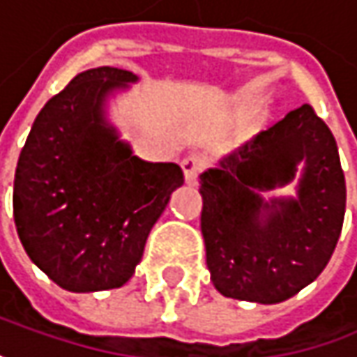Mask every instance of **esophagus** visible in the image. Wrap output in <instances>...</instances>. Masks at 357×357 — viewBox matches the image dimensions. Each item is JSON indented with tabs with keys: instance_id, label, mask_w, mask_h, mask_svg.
I'll return each instance as SVG.
<instances>
[{
	"instance_id": "34e87169",
	"label": "esophagus",
	"mask_w": 357,
	"mask_h": 357,
	"mask_svg": "<svg viewBox=\"0 0 357 357\" xmlns=\"http://www.w3.org/2000/svg\"><path fill=\"white\" fill-rule=\"evenodd\" d=\"M181 167L185 172V181L188 185H197L199 183V174L205 169V158L199 154H188L181 160Z\"/></svg>"
}]
</instances>
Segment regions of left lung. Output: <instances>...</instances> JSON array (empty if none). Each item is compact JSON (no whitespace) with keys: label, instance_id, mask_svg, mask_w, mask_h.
Instances as JSON below:
<instances>
[{"label":"left lung","instance_id":"8db88e82","mask_svg":"<svg viewBox=\"0 0 357 357\" xmlns=\"http://www.w3.org/2000/svg\"><path fill=\"white\" fill-rule=\"evenodd\" d=\"M294 180L295 195L271 194ZM199 192L213 285L225 297L263 305L294 297L319 277L346 215L337 144L310 104L205 170Z\"/></svg>","mask_w":357,"mask_h":357}]
</instances>
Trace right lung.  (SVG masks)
Segmentation results:
<instances>
[{
    "label": "right lung",
    "mask_w": 357,
    "mask_h": 357,
    "mask_svg": "<svg viewBox=\"0 0 357 357\" xmlns=\"http://www.w3.org/2000/svg\"><path fill=\"white\" fill-rule=\"evenodd\" d=\"M136 82L110 66L80 72L45 102L20 152V241L45 275L74 294L122 287L185 183L178 165L138 158L108 118L110 100Z\"/></svg>",
    "instance_id": "right-lung-1"
}]
</instances>
